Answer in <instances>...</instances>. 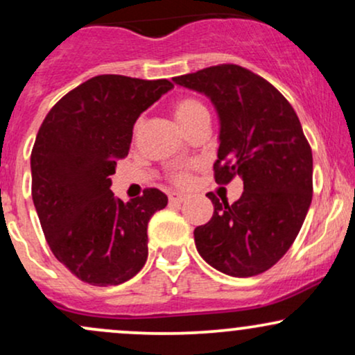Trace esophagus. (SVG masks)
<instances>
[{
	"mask_svg": "<svg viewBox=\"0 0 355 355\" xmlns=\"http://www.w3.org/2000/svg\"><path fill=\"white\" fill-rule=\"evenodd\" d=\"M168 200H170V203H175V205H180V203L187 200V195L180 193V191H170Z\"/></svg>",
	"mask_w": 355,
	"mask_h": 355,
	"instance_id": "34e87169",
	"label": "esophagus"
}]
</instances>
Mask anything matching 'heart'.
Instances as JSON below:
<instances>
[{
	"instance_id": "1",
	"label": "heart",
	"mask_w": 355,
	"mask_h": 355,
	"mask_svg": "<svg viewBox=\"0 0 355 355\" xmlns=\"http://www.w3.org/2000/svg\"><path fill=\"white\" fill-rule=\"evenodd\" d=\"M202 113H207L205 105L195 98H182L178 100L173 107V116L182 128L189 125L190 121H193L198 115H202ZM175 182L178 183L189 182V175H187L185 170H180V172L175 173Z\"/></svg>"
}]
</instances>
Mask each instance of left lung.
<instances>
[{
    "label": "left lung",
    "mask_w": 355,
    "mask_h": 355,
    "mask_svg": "<svg viewBox=\"0 0 355 355\" xmlns=\"http://www.w3.org/2000/svg\"><path fill=\"white\" fill-rule=\"evenodd\" d=\"M202 93L218 115L215 182L243 180L237 202L214 203L193 232L198 254L223 274L252 277L275 266L291 248L312 202V150L299 116L279 89L239 64L175 76Z\"/></svg>",
    "instance_id": "8db88e82"
}]
</instances>
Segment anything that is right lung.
I'll use <instances>...</instances> for the list:
<instances>
[{"label":"right lung","mask_w":355,"mask_h":355,"mask_svg":"<svg viewBox=\"0 0 355 355\" xmlns=\"http://www.w3.org/2000/svg\"><path fill=\"white\" fill-rule=\"evenodd\" d=\"M173 88L168 80L100 75L50 110L31 152V195L51 252L83 282L107 287L135 277L148 257V222L164 191L123 202L110 187L128 155L138 116Z\"/></svg>","instance_id":"right-lung-1"}]
</instances>
